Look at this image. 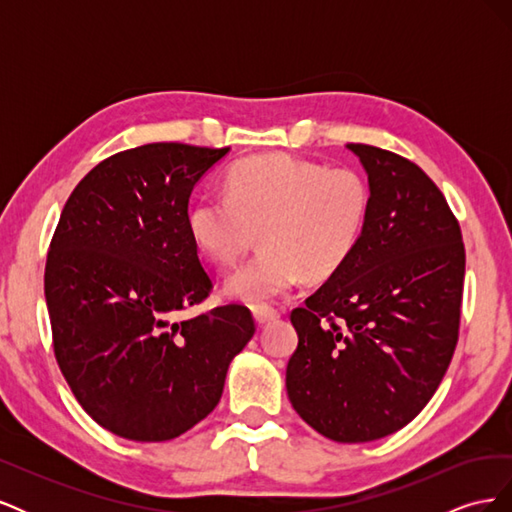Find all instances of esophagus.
<instances>
[{
	"label": "esophagus",
	"mask_w": 512,
	"mask_h": 512,
	"mask_svg": "<svg viewBox=\"0 0 512 512\" xmlns=\"http://www.w3.org/2000/svg\"><path fill=\"white\" fill-rule=\"evenodd\" d=\"M280 318V312L277 309L269 307V305H260V307H254V320L256 324H267V322H273Z\"/></svg>",
	"instance_id": "34e87169"
}]
</instances>
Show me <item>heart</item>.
I'll use <instances>...</instances> for the list:
<instances>
[{"label": "heart", "instance_id": "1", "mask_svg": "<svg viewBox=\"0 0 512 512\" xmlns=\"http://www.w3.org/2000/svg\"><path fill=\"white\" fill-rule=\"evenodd\" d=\"M224 192L200 196L188 211L196 250L218 267L243 258L260 230L262 250L232 273L224 294L267 305L305 275L329 277L352 256L369 215V188L352 168H327L288 153L232 164Z\"/></svg>", "mask_w": 512, "mask_h": 512}]
</instances>
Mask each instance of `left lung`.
I'll use <instances>...</instances> for the list:
<instances>
[{"label":"left lung","instance_id":"obj_1","mask_svg":"<svg viewBox=\"0 0 512 512\" xmlns=\"http://www.w3.org/2000/svg\"><path fill=\"white\" fill-rule=\"evenodd\" d=\"M369 185L352 256L290 314L292 408L324 438L371 442L406 427L453 359L466 252L446 198L414 162L348 143Z\"/></svg>","mask_w":512,"mask_h":512}]
</instances>
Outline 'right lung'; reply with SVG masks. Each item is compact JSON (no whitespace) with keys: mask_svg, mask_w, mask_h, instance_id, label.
I'll use <instances>...</instances> for the list:
<instances>
[{"mask_svg":"<svg viewBox=\"0 0 512 512\" xmlns=\"http://www.w3.org/2000/svg\"><path fill=\"white\" fill-rule=\"evenodd\" d=\"M228 151H121L61 211L44 269L55 359L83 410L119 438L164 442L203 421L256 331L243 305L179 320L211 290L188 232L190 194Z\"/></svg>","mask_w":512,"mask_h":512,"instance_id":"right-lung-1","label":"right lung"}]
</instances>
